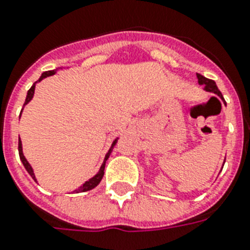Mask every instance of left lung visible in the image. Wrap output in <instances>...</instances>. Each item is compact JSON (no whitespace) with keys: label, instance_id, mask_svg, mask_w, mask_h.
Returning <instances> with one entry per match:
<instances>
[{"label":"left lung","instance_id":"8db88e82","mask_svg":"<svg viewBox=\"0 0 250 250\" xmlns=\"http://www.w3.org/2000/svg\"><path fill=\"white\" fill-rule=\"evenodd\" d=\"M196 77H198V83H200V85H204V90L205 91H209V92H214V94H216L219 98L223 99V95L222 92L218 90V87H216V83H214L213 80H210V79H207V77L202 76L200 74H196Z\"/></svg>","mask_w":250,"mask_h":250}]
</instances>
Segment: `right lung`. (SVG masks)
I'll return each instance as SVG.
<instances>
[{
  "label": "right lung",
  "mask_w": 250,
  "mask_h": 250,
  "mask_svg": "<svg viewBox=\"0 0 250 250\" xmlns=\"http://www.w3.org/2000/svg\"><path fill=\"white\" fill-rule=\"evenodd\" d=\"M55 74H56V71H55V70H52V71H46V72H43V74L41 75V77H40V79H39V81H41V80H42V79H45V77H47V76H52V75H55ZM35 85H36V83H35L34 85L31 86V89L27 91V96H26V100H25V104H23V105H26V104L30 103L31 99L34 98V94H35ZM21 112H22V111H21ZM20 116H21V114H20ZM116 141H118V139H115L114 143H112V145H111V147H110V150H109V151H107V154H106V155H105V159H104V163H103V165H101L100 170H99V173L96 174V175H95V176H92L91 179H89L87 182L83 183V184L81 185V187L79 188V189H76V190H75L74 193H83V191L91 190V189H94L95 187H98L99 183L101 182V179H103V176H104V169H105V163H106V160L109 159L110 154H111V151H112V147L115 146V144H116ZM19 154H20V159H21L22 164H23V167H25V169L27 170V173L30 174L31 176H32V179H34L35 182H37L36 178H35L34 170H32V167H31V165L28 164V161L26 160L25 155H23V152H22V143H21V139H19Z\"/></svg>",
  "instance_id": "1"
}]
</instances>
